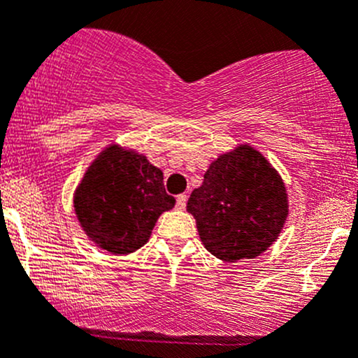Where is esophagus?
I'll list each match as a JSON object with an SVG mask.
<instances>
[{
	"label": "esophagus",
	"instance_id": "obj_1",
	"mask_svg": "<svg viewBox=\"0 0 358 358\" xmlns=\"http://www.w3.org/2000/svg\"><path fill=\"white\" fill-rule=\"evenodd\" d=\"M185 206H187V195L185 194L178 195V197H176V209L183 210L185 209Z\"/></svg>",
	"mask_w": 358,
	"mask_h": 358
}]
</instances>
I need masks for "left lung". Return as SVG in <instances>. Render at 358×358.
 Returning <instances> with one entry per match:
<instances>
[{
  "instance_id": "left-lung-1",
  "label": "left lung",
  "mask_w": 358,
  "mask_h": 358,
  "mask_svg": "<svg viewBox=\"0 0 358 358\" xmlns=\"http://www.w3.org/2000/svg\"><path fill=\"white\" fill-rule=\"evenodd\" d=\"M187 210L202 245L219 260L257 258L277 241L287 221V190L260 151L239 144L212 161Z\"/></svg>"
}]
</instances>
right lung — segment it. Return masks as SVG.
Returning a JSON list of instances; mask_svg holds the SVG:
<instances>
[{"label": "right lung", "mask_w": 358, "mask_h": 358, "mask_svg": "<svg viewBox=\"0 0 358 358\" xmlns=\"http://www.w3.org/2000/svg\"><path fill=\"white\" fill-rule=\"evenodd\" d=\"M173 207L163 171L119 144L96 156L74 192V212L86 236L113 255L146 245L159 215Z\"/></svg>", "instance_id": "right-lung-1"}]
</instances>
